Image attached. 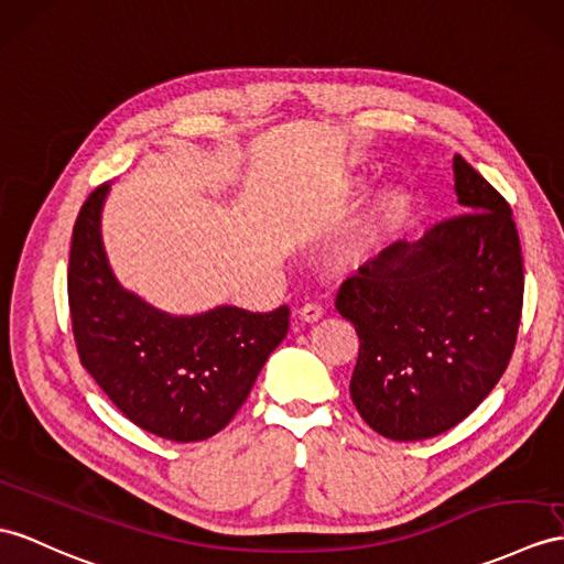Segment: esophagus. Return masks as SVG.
Here are the masks:
<instances>
[{"instance_id":"1","label":"esophagus","mask_w":564,"mask_h":564,"mask_svg":"<svg viewBox=\"0 0 564 564\" xmlns=\"http://www.w3.org/2000/svg\"><path fill=\"white\" fill-rule=\"evenodd\" d=\"M299 318L304 323H318L323 318V308L318 304H306L299 308Z\"/></svg>"}]
</instances>
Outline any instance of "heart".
<instances>
[{
    "label": "heart",
    "instance_id": "1",
    "mask_svg": "<svg viewBox=\"0 0 564 564\" xmlns=\"http://www.w3.org/2000/svg\"><path fill=\"white\" fill-rule=\"evenodd\" d=\"M368 191V178L356 176L347 184L345 194H341V200L345 203H354L356 198H361ZM409 191L404 184L400 182H388L382 184L376 196L370 198L368 208L364 210V215L359 217L345 237H341L333 249L327 253V263L333 270H351L356 265L366 263L373 253L380 241L386 239L392 227L400 223L404 217L406 208H409Z\"/></svg>",
    "mask_w": 564,
    "mask_h": 564
}]
</instances>
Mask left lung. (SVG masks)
<instances>
[{"label":"left lung","instance_id":"obj_1","mask_svg":"<svg viewBox=\"0 0 564 564\" xmlns=\"http://www.w3.org/2000/svg\"><path fill=\"white\" fill-rule=\"evenodd\" d=\"M462 215L397 241L349 278L337 311L359 335L351 400L390 441H425L464 421L510 361L524 296L507 200L452 158Z\"/></svg>","mask_w":564,"mask_h":564}]
</instances>
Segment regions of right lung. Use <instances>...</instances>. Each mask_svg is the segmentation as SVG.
<instances>
[{
    "mask_svg": "<svg viewBox=\"0 0 564 564\" xmlns=\"http://www.w3.org/2000/svg\"><path fill=\"white\" fill-rule=\"evenodd\" d=\"M109 188L102 184L84 203L68 256V308L80 364L139 429L172 443L205 441L246 402L290 329V308L251 313L223 304L174 315L129 292L102 243Z\"/></svg>",
    "mask_w": 564,
    "mask_h": 564,
    "instance_id": "right-lung-1",
    "label": "right lung"
}]
</instances>
